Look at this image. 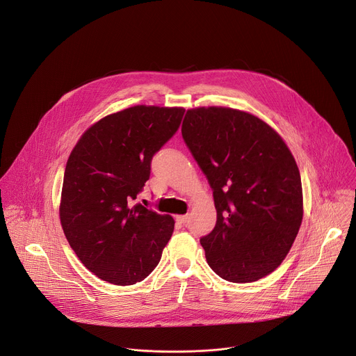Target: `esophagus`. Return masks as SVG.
Instances as JSON below:
<instances>
[{"instance_id":"obj_1","label":"esophagus","mask_w":356,"mask_h":356,"mask_svg":"<svg viewBox=\"0 0 356 356\" xmlns=\"http://www.w3.org/2000/svg\"><path fill=\"white\" fill-rule=\"evenodd\" d=\"M188 218H190V217H188V214H186V216H177V217H176L177 222H180V224H183V225L188 222Z\"/></svg>"}]
</instances>
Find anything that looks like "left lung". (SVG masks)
<instances>
[{"label": "left lung", "mask_w": 356, "mask_h": 356, "mask_svg": "<svg viewBox=\"0 0 356 356\" xmlns=\"http://www.w3.org/2000/svg\"><path fill=\"white\" fill-rule=\"evenodd\" d=\"M181 135L213 188L217 224L200 239L210 268L257 282L286 258L302 221L297 163L264 120L229 107L186 111Z\"/></svg>", "instance_id": "left-lung-1"}]
</instances>
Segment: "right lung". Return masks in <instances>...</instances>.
I'll use <instances>...</instances> for the list:
<instances>
[{"label": "right lung", "instance_id": "1", "mask_svg": "<svg viewBox=\"0 0 356 356\" xmlns=\"http://www.w3.org/2000/svg\"><path fill=\"white\" fill-rule=\"evenodd\" d=\"M183 107L134 106L92 124L67 159L59 217L81 264L101 280L131 286L154 270L175 220L131 201L150 161L177 131Z\"/></svg>", "mask_w": 356, "mask_h": 356}]
</instances>
